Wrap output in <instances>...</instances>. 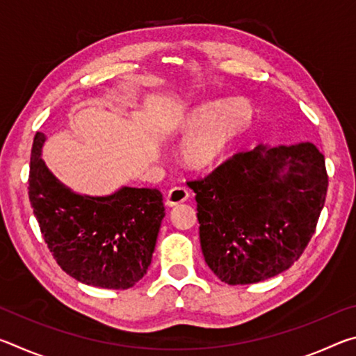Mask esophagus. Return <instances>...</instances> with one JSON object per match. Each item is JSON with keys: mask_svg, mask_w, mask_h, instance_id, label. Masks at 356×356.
I'll return each mask as SVG.
<instances>
[{"mask_svg": "<svg viewBox=\"0 0 356 356\" xmlns=\"http://www.w3.org/2000/svg\"><path fill=\"white\" fill-rule=\"evenodd\" d=\"M190 193L184 186H174L170 191L166 193V206L168 207H174V206H179V204L185 202L188 200Z\"/></svg>", "mask_w": 356, "mask_h": 356, "instance_id": "34e87169", "label": "esophagus"}]
</instances>
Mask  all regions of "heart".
I'll return each instance as SVG.
<instances>
[{
  "label": "heart",
  "instance_id": "b5f03b06",
  "mask_svg": "<svg viewBox=\"0 0 356 356\" xmlns=\"http://www.w3.org/2000/svg\"><path fill=\"white\" fill-rule=\"evenodd\" d=\"M252 119V105L245 97L204 102L186 110L174 129L188 134L180 144V160L195 171L209 170L225 159L242 138Z\"/></svg>",
  "mask_w": 356,
  "mask_h": 356
}]
</instances>
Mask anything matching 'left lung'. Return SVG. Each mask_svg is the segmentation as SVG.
Returning a JSON list of instances; mask_svg holds the SVG:
<instances>
[{
    "mask_svg": "<svg viewBox=\"0 0 356 356\" xmlns=\"http://www.w3.org/2000/svg\"><path fill=\"white\" fill-rule=\"evenodd\" d=\"M188 186L196 193L204 259L236 286L293 265L314 234L328 177L312 143L259 144Z\"/></svg>",
    "mask_w": 356,
    "mask_h": 356,
    "instance_id": "8db88e82",
    "label": "left lung"
}]
</instances>
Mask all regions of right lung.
<instances>
[{"label": "right lung", "mask_w": 356, "mask_h": 356, "mask_svg": "<svg viewBox=\"0 0 356 356\" xmlns=\"http://www.w3.org/2000/svg\"><path fill=\"white\" fill-rule=\"evenodd\" d=\"M47 136L31 149L29 201L59 267L83 284L134 287L147 272L165 206L159 190L120 186L105 196L75 193L42 160Z\"/></svg>", "instance_id": "obj_1"}]
</instances>
